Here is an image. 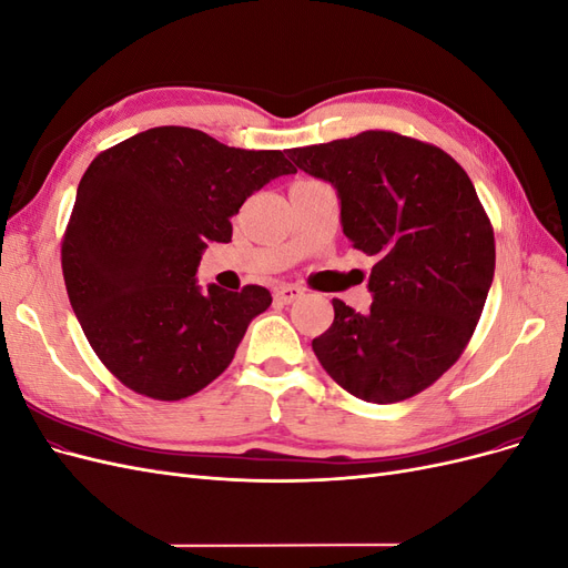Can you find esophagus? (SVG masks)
<instances>
[{"label":"esophagus","mask_w":568,"mask_h":568,"mask_svg":"<svg viewBox=\"0 0 568 568\" xmlns=\"http://www.w3.org/2000/svg\"><path fill=\"white\" fill-rule=\"evenodd\" d=\"M303 294H305V291L301 286H296V284H282V286L274 288V301L288 305V303L303 298Z\"/></svg>","instance_id":"1"}]
</instances>
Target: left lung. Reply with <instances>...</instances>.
<instances>
[{"label":"left lung","instance_id":"1","mask_svg":"<svg viewBox=\"0 0 568 568\" xmlns=\"http://www.w3.org/2000/svg\"><path fill=\"white\" fill-rule=\"evenodd\" d=\"M303 173L332 182L353 248L374 255L372 305L334 298L313 341L320 365L355 398H412L448 372L484 313L495 236L476 189L443 149L386 130L288 149Z\"/></svg>","mask_w":568,"mask_h":568}]
</instances>
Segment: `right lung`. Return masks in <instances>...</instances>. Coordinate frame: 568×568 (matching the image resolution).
I'll list each match as a JSON object with an SVG mask.
<instances>
[{"label": "right lung", "instance_id": "add662e5", "mask_svg": "<svg viewBox=\"0 0 568 568\" xmlns=\"http://www.w3.org/2000/svg\"><path fill=\"white\" fill-rule=\"evenodd\" d=\"M296 173L282 151L220 144L192 128H151L84 170L61 244L73 313L118 382L182 400L225 372L272 296L248 284L201 291L209 242L230 244L244 201Z\"/></svg>", "mask_w": 568, "mask_h": 568}]
</instances>
